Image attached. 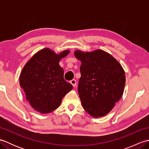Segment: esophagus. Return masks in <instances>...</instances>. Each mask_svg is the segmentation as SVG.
Instances as JSON below:
<instances>
[{"mask_svg": "<svg viewBox=\"0 0 149 149\" xmlns=\"http://www.w3.org/2000/svg\"><path fill=\"white\" fill-rule=\"evenodd\" d=\"M70 83L72 84V85L74 87H75L76 86V84H77V83H76V81H75V79H72L70 81Z\"/></svg>", "mask_w": 149, "mask_h": 149, "instance_id": "esophagus-1", "label": "esophagus"}]
</instances>
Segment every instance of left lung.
<instances>
[{
  "label": "left lung",
  "mask_w": 149,
  "mask_h": 149,
  "mask_svg": "<svg viewBox=\"0 0 149 149\" xmlns=\"http://www.w3.org/2000/svg\"><path fill=\"white\" fill-rule=\"evenodd\" d=\"M74 55L81 61L78 93L84 109L95 118L105 116L122 97L124 70L111 55L102 50H77Z\"/></svg>",
  "instance_id": "left-lung-1"
}]
</instances>
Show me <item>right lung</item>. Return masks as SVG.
<instances>
[{
	"instance_id": "1",
	"label": "right lung",
	"mask_w": 149,
	"mask_h": 149,
	"mask_svg": "<svg viewBox=\"0 0 149 149\" xmlns=\"http://www.w3.org/2000/svg\"><path fill=\"white\" fill-rule=\"evenodd\" d=\"M68 50L59 54L48 48L40 50L28 61L20 75V87L33 108L49 113L60 106L62 99L72 90V85L64 79V70L59 66Z\"/></svg>"
}]
</instances>
